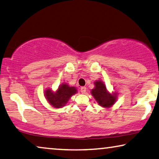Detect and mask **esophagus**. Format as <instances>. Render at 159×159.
Instances as JSON below:
<instances>
[{"label":"esophagus","instance_id":"esophagus-1","mask_svg":"<svg viewBox=\"0 0 159 159\" xmlns=\"http://www.w3.org/2000/svg\"><path fill=\"white\" fill-rule=\"evenodd\" d=\"M80 92H81L82 93H86V88L84 87V86H83V87L80 88Z\"/></svg>","mask_w":159,"mask_h":159}]
</instances>
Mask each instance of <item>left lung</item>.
<instances>
[{
    "label": "left lung",
    "instance_id": "left-lung-1",
    "mask_svg": "<svg viewBox=\"0 0 159 159\" xmlns=\"http://www.w3.org/2000/svg\"><path fill=\"white\" fill-rule=\"evenodd\" d=\"M95 88L91 90V95L99 106L103 108H110L115 103L117 99V93H110L106 89V85L101 80H96Z\"/></svg>",
    "mask_w": 159,
    "mask_h": 159
}]
</instances>
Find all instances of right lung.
Wrapping results in <instances>:
<instances>
[{
	"label": "right lung",
	"instance_id": "obj_1",
	"mask_svg": "<svg viewBox=\"0 0 159 159\" xmlns=\"http://www.w3.org/2000/svg\"><path fill=\"white\" fill-rule=\"evenodd\" d=\"M77 93L75 87L69 86L67 84L59 86L58 90L54 92L50 89L45 91V97L48 102L54 108H59L64 106L73 95Z\"/></svg>",
	"mask_w": 159,
	"mask_h": 159
}]
</instances>
